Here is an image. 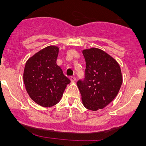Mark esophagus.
Instances as JSON below:
<instances>
[{"mask_svg": "<svg viewBox=\"0 0 146 146\" xmlns=\"http://www.w3.org/2000/svg\"><path fill=\"white\" fill-rule=\"evenodd\" d=\"M76 78L75 76H71L70 77V80H71V82H75L76 81Z\"/></svg>", "mask_w": 146, "mask_h": 146, "instance_id": "obj_1", "label": "esophagus"}]
</instances>
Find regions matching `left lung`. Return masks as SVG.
I'll return each instance as SVG.
<instances>
[{
    "label": "left lung",
    "mask_w": 146,
    "mask_h": 146,
    "mask_svg": "<svg viewBox=\"0 0 146 146\" xmlns=\"http://www.w3.org/2000/svg\"><path fill=\"white\" fill-rule=\"evenodd\" d=\"M85 78L77 82L86 108L96 111L108 105L116 96L122 76L116 60L96 48L84 50Z\"/></svg>",
    "instance_id": "8db88e82"
}]
</instances>
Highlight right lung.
<instances>
[{"instance_id": "obj_1", "label": "right lung", "mask_w": 146, "mask_h": 146, "mask_svg": "<svg viewBox=\"0 0 146 146\" xmlns=\"http://www.w3.org/2000/svg\"><path fill=\"white\" fill-rule=\"evenodd\" d=\"M59 48L49 46L38 52L26 62L24 84L31 98L43 107L58 103L69 78L56 64Z\"/></svg>"}]
</instances>
